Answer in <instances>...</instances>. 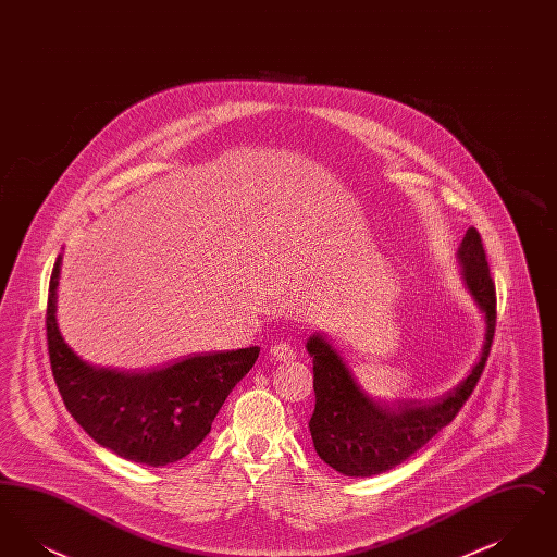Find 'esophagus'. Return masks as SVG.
<instances>
[{
    "mask_svg": "<svg viewBox=\"0 0 557 557\" xmlns=\"http://www.w3.org/2000/svg\"><path fill=\"white\" fill-rule=\"evenodd\" d=\"M269 352H271V357L275 361H282V363H290V361L296 359V350L290 345H286V343H277V345L271 346Z\"/></svg>",
    "mask_w": 557,
    "mask_h": 557,
    "instance_id": "34e87169",
    "label": "esophagus"
}]
</instances>
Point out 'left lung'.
I'll use <instances>...</instances> for the list:
<instances>
[{
	"mask_svg": "<svg viewBox=\"0 0 557 557\" xmlns=\"http://www.w3.org/2000/svg\"><path fill=\"white\" fill-rule=\"evenodd\" d=\"M461 277L484 315V343L470 373L443 398L386 403L361 388L338 350L323 334L307 341L313 357L315 411L309 430L319 457L345 476L368 478L393 470L449 425L472 395L495 334L497 296L482 239L474 227L457 248Z\"/></svg>",
	"mask_w": 557,
	"mask_h": 557,
	"instance_id": "left-lung-1",
	"label": "left lung"
}]
</instances>
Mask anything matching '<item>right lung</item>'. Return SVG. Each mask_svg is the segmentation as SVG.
<instances>
[{
    "label": "right lung",
    "mask_w": 557,
    "mask_h": 557,
    "mask_svg": "<svg viewBox=\"0 0 557 557\" xmlns=\"http://www.w3.org/2000/svg\"><path fill=\"white\" fill-rule=\"evenodd\" d=\"M58 255L48 294V350L53 380L69 413L104 449L160 468L196 449L239 380L252 370L259 346L194 355L146 373L96 368L64 343L55 321Z\"/></svg>",
    "instance_id": "obj_1"
}]
</instances>
